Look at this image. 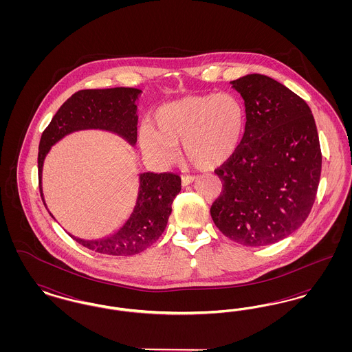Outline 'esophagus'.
I'll list each match as a JSON object with an SVG mask.
<instances>
[{
  "instance_id": "34e87169",
  "label": "esophagus",
  "mask_w": 352,
  "mask_h": 352,
  "mask_svg": "<svg viewBox=\"0 0 352 352\" xmlns=\"http://www.w3.org/2000/svg\"><path fill=\"white\" fill-rule=\"evenodd\" d=\"M195 181L194 175H182V186H188Z\"/></svg>"
}]
</instances>
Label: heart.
<instances>
[{
  "instance_id": "b5f03b06",
  "label": "heart",
  "mask_w": 352,
  "mask_h": 352,
  "mask_svg": "<svg viewBox=\"0 0 352 352\" xmlns=\"http://www.w3.org/2000/svg\"><path fill=\"white\" fill-rule=\"evenodd\" d=\"M155 126L142 124L140 142L144 153L161 165L178 155L197 168H218L239 149L245 132L247 112L232 92L191 95L165 102L154 112Z\"/></svg>"
}]
</instances>
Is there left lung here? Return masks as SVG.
Listing matches in <instances>:
<instances>
[{"mask_svg":"<svg viewBox=\"0 0 352 352\" xmlns=\"http://www.w3.org/2000/svg\"><path fill=\"white\" fill-rule=\"evenodd\" d=\"M231 84L247 124L239 149L215 170L223 190L210 212L231 240L264 247L298 230L311 211L322 168L317 125L306 101L269 76Z\"/></svg>","mask_w":352,"mask_h":352,"instance_id":"left-lung-1","label":"left lung"}]
</instances>
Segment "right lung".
<instances>
[{"instance_id": "right-lung-1", "label": "right lung", "mask_w": 352, "mask_h": 352, "mask_svg": "<svg viewBox=\"0 0 352 352\" xmlns=\"http://www.w3.org/2000/svg\"><path fill=\"white\" fill-rule=\"evenodd\" d=\"M140 94L141 89L126 87L82 89L63 102L39 141L38 181L43 203L42 166L51 146L65 135L83 129L109 131L134 145L138 121L135 100ZM179 191L181 178L178 174L151 171L140 174L138 197L133 212L116 234L100 240H83L69 236L85 248L102 254H137L149 248L164 234L171 214V204Z\"/></svg>"}]
</instances>
